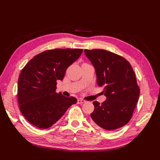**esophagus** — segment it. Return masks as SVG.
Returning a JSON list of instances; mask_svg holds the SVG:
<instances>
[{
	"mask_svg": "<svg viewBox=\"0 0 160 160\" xmlns=\"http://www.w3.org/2000/svg\"><path fill=\"white\" fill-rule=\"evenodd\" d=\"M85 102V101L83 99H78L77 100V103L78 104H83Z\"/></svg>",
	"mask_w": 160,
	"mask_h": 160,
	"instance_id": "obj_1",
	"label": "esophagus"
}]
</instances>
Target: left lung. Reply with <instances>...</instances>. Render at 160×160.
Here are the masks:
<instances>
[{
	"instance_id": "1",
	"label": "left lung",
	"mask_w": 160,
	"mask_h": 160,
	"mask_svg": "<svg viewBox=\"0 0 160 160\" xmlns=\"http://www.w3.org/2000/svg\"><path fill=\"white\" fill-rule=\"evenodd\" d=\"M95 68L97 84L104 88L107 100L93 102L92 122L96 128L114 130L125 126L132 117L140 89L134 70L125 58L104 49H85Z\"/></svg>"
}]
</instances>
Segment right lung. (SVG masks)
I'll return each instance as SVG.
<instances>
[{"label":"right lung","instance_id":"1","mask_svg":"<svg viewBox=\"0 0 160 160\" xmlns=\"http://www.w3.org/2000/svg\"><path fill=\"white\" fill-rule=\"evenodd\" d=\"M82 49H55L35 56L22 70L18 79L19 109L32 125L46 129L57 122L72 104L75 97L57 93V81L79 58Z\"/></svg>","mask_w":160,"mask_h":160}]
</instances>
